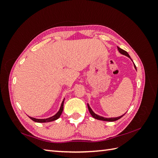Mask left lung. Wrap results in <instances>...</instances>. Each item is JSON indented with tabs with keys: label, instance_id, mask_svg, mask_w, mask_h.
Segmentation results:
<instances>
[{
	"label": "left lung",
	"instance_id": "obj_1",
	"mask_svg": "<svg viewBox=\"0 0 158 158\" xmlns=\"http://www.w3.org/2000/svg\"><path fill=\"white\" fill-rule=\"evenodd\" d=\"M117 49H118V51H119V52L120 53H122V54H123V55H124V56H126L127 57H128V58H130V56H129L128 53H127V52L125 51V50L121 49L120 48H119V47H117ZM130 59H131V58H130ZM131 60H132V59H131ZM134 66H135V69L136 70V66H135V63H134ZM88 110H89V111L90 114H91L92 116L94 117V118H95V119H98V120L105 121V122H115V121H116V120L119 119L121 118V117H122L124 115V114H125V113H124L123 115H121V116L117 117H110V118H106V117H102V116H100V115H97V114H96L93 111L92 109L91 108H90L89 104H88Z\"/></svg>",
	"mask_w": 158,
	"mask_h": 158
}]
</instances>
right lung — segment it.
Segmentation results:
<instances>
[{
    "mask_svg": "<svg viewBox=\"0 0 158 158\" xmlns=\"http://www.w3.org/2000/svg\"><path fill=\"white\" fill-rule=\"evenodd\" d=\"M64 98L63 101L61 104V106H60V108L58 112L55 114L54 115H53L52 117H50L49 118H46V119H36L35 118V117H32L28 116L30 118H31L32 121H34L35 122H38V123H46V122H53V121H55L56 119H58L59 117L61 115V114L63 111V108H64Z\"/></svg>",
    "mask_w": 158,
    "mask_h": 158,
    "instance_id": "1",
    "label": "right lung"
}]
</instances>
